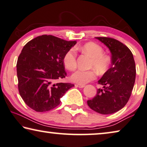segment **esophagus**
<instances>
[{"mask_svg": "<svg viewBox=\"0 0 147 147\" xmlns=\"http://www.w3.org/2000/svg\"><path fill=\"white\" fill-rule=\"evenodd\" d=\"M75 86L76 87H78V88H84L85 86L84 84H75Z\"/></svg>", "mask_w": 147, "mask_h": 147, "instance_id": "obj_1", "label": "esophagus"}]
</instances>
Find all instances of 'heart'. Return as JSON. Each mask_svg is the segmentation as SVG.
<instances>
[{"label":"heart","mask_w":147,"mask_h":147,"mask_svg":"<svg viewBox=\"0 0 147 147\" xmlns=\"http://www.w3.org/2000/svg\"><path fill=\"white\" fill-rule=\"evenodd\" d=\"M76 51L84 53L91 57L90 67L94 68L100 73L107 71L111 64V57L108 55L103 53L101 46L94 42H88L84 45L75 47ZM63 64L69 71H73L76 67V53L73 49H69L63 57ZM96 73L94 69L77 70L71 76V80L73 82L84 84L94 80Z\"/></svg>","instance_id":"obj_1"}]
</instances>
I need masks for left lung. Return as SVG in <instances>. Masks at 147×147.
I'll list each match as a JSON object with an SVG mask.
<instances>
[{
	"mask_svg": "<svg viewBox=\"0 0 147 147\" xmlns=\"http://www.w3.org/2000/svg\"><path fill=\"white\" fill-rule=\"evenodd\" d=\"M96 38L110 50L111 67L98 80L104 89H98L96 96L87 104L97 113L111 114L123 108L129 100L136 76L135 63L131 50L119 41L108 37Z\"/></svg>",
	"mask_w": 147,
	"mask_h": 147,
	"instance_id": "left-lung-1",
	"label": "left lung"
}]
</instances>
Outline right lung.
<instances>
[{"label":"right lung","instance_id":"obj_1","mask_svg":"<svg viewBox=\"0 0 147 147\" xmlns=\"http://www.w3.org/2000/svg\"><path fill=\"white\" fill-rule=\"evenodd\" d=\"M76 43L42 35L23 47L16 64L18 87L20 95L30 108L38 112L51 110L74 86L71 83L56 81L67 76L63 57Z\"/></svg>","mask_w":147,"mask_h":147}]
</instances>
